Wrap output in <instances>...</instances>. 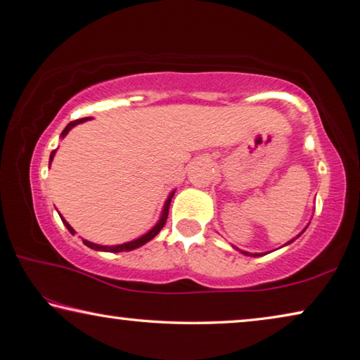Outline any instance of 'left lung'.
I'll return each mask as SVG.
<instances>
[{"label": "left lung", "instance_id": "8db88e82", "mask_svg": "<svg viewBox=\"0 0 360 360\" xmlns=\"http://www.w3.org/2000/svg\"><path fill=\"white\" fill-rule=\"evenodd\" d=\"M243 253H245V255H248L247 252H243ZM253 257H259V255L258 253H253Z\"/></svg>", "mask_w": 360, "mask_h": 360}]
</instances>
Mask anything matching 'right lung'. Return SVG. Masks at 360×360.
<instances>
[{
  "mask_svg": "<svg viewBox=\"0 0 360 360\" xmlns=\"http://www.w3.org/2000/svg\"><path fill=\"white\" fill-rule=\"evenodd\" d=\"M89 117H82V120H75V121H72V122H69L68 126H66V129L63 130L61 132V136H66L68 135V132L69 130L74 127V126H77V124H80V122H84V121H88ZM55 153L56 151H51V154H50V162L53 160V155H55ZM173 195H174V192L169 195L168 197V200H167V202H165V206H163V212H162V217H160V220L158 221V225H155L151 231H148L145 236H141V238H139V239H135V240H132V243H126V244H121V245H113V247H107V245H99V244H93V243H89V240H83V244L84 245H88L89 248H94V250H101V252H129V250H134V248H139V247H141L143 244H146L148 240H151L155 234H158L162 228H163V225H165V221H167V219H168V209H169V202H172V198H173ZM61 220H63V224L68 226V230L74 234L75 231L72 230V226L68 224L66 220H64L63 217H61Z\"/></svg>",
  "mask_w": 360,
  "mask_h": 360,
  "instance_id": "1",
  "label": "right lung"
}]
</instances>
